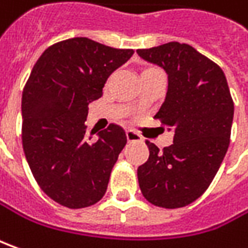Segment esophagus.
Segmentation results:
<instances>
[{
  "instance_id": "obj_1",
  "label": "esophagus",
  "mask_w": 248,
  "mask_h": 248,
  "mask_svg": "<svg viewBox=\"0 0 248 248\" xmlns=\"http://www.w3.org/2000/svg\"><path fill=\"white\" fill-rule=\"evenodd\" d=\"M126 139H127L129 142H141L142 141L140 134H137V133L133 132V130H126Z\"/></svg>"
}]
</instances>
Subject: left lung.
<instances>
[{
  "mask_svg": "<svg viewBox=\"0 0 248 248\" xmlns=\"http://www.w3.org/2000/svg\"><path fill=\"white\" fill-rule=\"evenodd\" d=\"M137 53L166 71V97L155 118L174 129L173 144L163 151L147 141L150 158L137 169L139 185L155 206L184 207L209 188L229 147L233 101L225 74L186 44Z\"/></svg>",
  "mask_w": 248,
  "mask_h": 248,
  "instance_id": "left-lung-1",
  "label": "left lung"
}]
</instances>
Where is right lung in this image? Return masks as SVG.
Wrapping results in <instances>:
<instances>
[{
	"mask_svg": "<svg viewBox=\"0 0 248 248\" xmlns=\"http://www.w3.org/2000/svg\"><path fill=\"white\" fill-rule=\"evenodd\" d=\"M133 53L77 37L47 47L32 67L22 96L23 150L41 189L62 206L89 207L107 191L126 134L112 124L93 139L85 121L108 77Z\"/></svg>",
	"mask_w": 248,
	"mask_h": 248,
	"instance_id": "add662e5",
	"label": "right lung"
}]
</instances>
